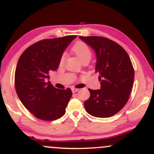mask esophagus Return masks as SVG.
Segmentation results:
<instances>
[{
  "instance_id": "obj_1",
  "label": "esophagus",
  "mask_w": 154,
  "mask_h": 154,
  "mask_svg": "<svg viewBox=\"0 0 154 154\" xmlns=\"http://www.w3.org/2000/svg\"><path fill=\"white\" fill-rule=\"evenodd\" d=\"M79 89H78V88H72V93H77V92H78V91H79Z\"/></svg>"
}]
</instances>
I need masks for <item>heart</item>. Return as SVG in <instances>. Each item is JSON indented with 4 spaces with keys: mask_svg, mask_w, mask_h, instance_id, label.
I'll use <instances>...</instances> for the list:
<instances>
[{
    "mask_svg": "<svg viewBox=\"0 0 154 154\" xmlns=\"http://www.w3.org/2000/svg\"><path fill=\"white\" fill-rule=\"evenodd\" d=\"M72 51L79 58L80 61H82L85 60H91L92 56V51L91 48L88 46L87 43L82 41L77 42L72 47ZM67 55L66 53H63L59 60V64L63 65L66 59Z\"/></svg>",
    "mask_w": 154,
    "mask_h": 154,
    "instance_id": "obj_1",
    "label": "heart"
}]
</instances>
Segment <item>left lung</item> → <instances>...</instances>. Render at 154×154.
Segmentation results:
<instances>
[{
	"mask_svg": "<svg viewBox=\"0 0 154 154\" xmlns=\"http://www.w3.org/2000/svg\"><path fill=\"white\" fill-rule=\"evenodd\" d=\"M79 38L93 48L97 56L95 72L100 76V89L89 90L91 96L84 103L85 110L95 117L106 118L118 113L129 99L133 85V66L121 45L100 36Z\"/></svg>",
	"mask_w": 154,
	"mask_h": 154,
	"instance_id": "left-lung-1",
	"label": "left lung"
}]
</instances>
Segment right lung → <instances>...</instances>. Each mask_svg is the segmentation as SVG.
Returning a JSON list of instances; mask_svg holds the SVG:
<instances>
[{"mask_svg": "<svg viewBox=\"0 0 154 154\" xmlns=\"http://www.w3.org/2000/svg\"><path fill=\"white\" fill-rule=\"evenodd\" d=\"M76 35L40 40L21 55L15 71V88L24 107L35 117L52 121L61 117L72 95L70 88L57 89L48 73L59 66L61 55Z\"/></svg>", "mask_w": 154, "mask_h": 154, "instance_id": "obj_1", "label": "right lung"}]
</instances>
